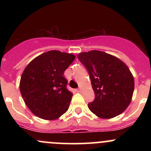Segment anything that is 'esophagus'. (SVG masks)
<instances>
[{
    "label": "esophagus",
    "instance_id": "34e87169",
    "mask_svg": "<svg viewBox=\"0 0 151 151\" xmlns=\"http://www.w3.org/2000/svg\"><path fill=\"white\" fill-rule=\"evenodd\" d=\"M77 91H78V92H79V91H81V89H80V88H78V89H77Z\"/></svg>",
    "mask_w": 151,
    "mask_h": 151
}]
</instances>
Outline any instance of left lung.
Instances as JSON below:
<instances>
[{"instance_id":"obj_1","label":"left lung","mask_w":151,"mask_h":151,"mask_svg":"<svg viewBox=\"0 0 151 151\" xmlns=\"http://www.w3.org/2000/svg\"><path fill=\"white\" fill-rule=\"evenodd\" d=\"M91 79L94 100L89 110L101 119H111L129 106L134 90V79L129 67L116 57L91 50L77 55Z\"/></svg>"}]
</instances>
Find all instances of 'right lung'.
Segmentation results:
<instances>
[{"mask_svg": "<svg viewBox=\"0 0 151 151\" xmlns=\"http://www.w3.org/2000/svg\"><path fill=\"white\" fill-rule=\"evenodd\" d=\"M74 59L72 54L51 50L39 55L25 67L20 91L35 115L55 120L68 110L73 94L67 89L64 72Z\"/></svg>", "mask_w": 151, "mask_h": 151, "instance_id": "right-lung-1", "label": "right lung"}]
</instances>
